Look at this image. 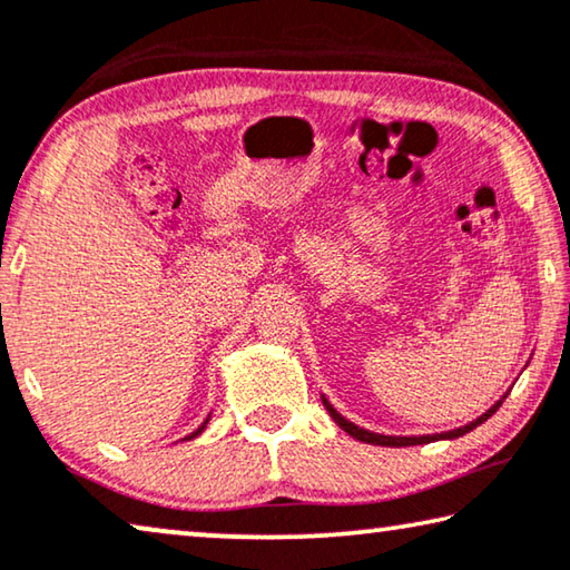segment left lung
Here are the masks:
<instances>
[{"label": "left lung", "instance_id": "1", "mask_svg": "<svg viewBox=\"0 0 570 570\" xmlns=\"http://www.w3.org/2000/svg\"><path fill=\"white\" fill-rule=\"evenodd\" d=\"M322 401H324V399H322ZM502 401H504V399H502ZM502 401H497L490 411L482 413L476 421L466 423V426L454 429V431H444V433H431V436H383V433H373V431H365V429L355 426V423L347 421L345 415H340L337 411H334L332 405H330V401H324V409L330 411L334 423H337V426H340L342 431H347L352 439L365 441V444H375V446H415V444H431V441H439V439H459V436H464V433H469L472 429L480 426V423H484L487 419H490V415H492L497 409H500Z\"/></svg>", "mask_w": 570, "mask_h": 570}]
</instances>
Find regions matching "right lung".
Segmentation results:
<instances>
[{
	"label": "right lung",
	"instance_id": "obj_1",
	"mask_svg": "<svg viewBox=\"0 0 570 570\" xmlns=\"http://www.w3.org/2000/svg\"><path fill=\"white\" fill-rule=\"evenodd\" d=\"M207 421H210V419H207ZM207 421H205V423H203V426H200V429H197L195 433H189V436H187V439H195V436H197V433H203V429L207 426Z\"/></svg>",
	"mask_w": 570,
	"mask_h": 570
}]
</instances>
